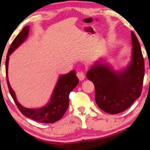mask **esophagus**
Wrapping results in <instances>:
<instances>
[{
  "label": "esophagus",
  "mask_w": 150,
  "mask_h": 150,
  "mask_svg": "<svg viewBox=\"0 0 150 150\" xmlns=\"http://www.w3.org/2000/svg\"><path fill=\"white\" fill-rule=\"evenodd\" d=\"M77 77L79 78V79L80 81H83L85 79V74L83 71L78 72L77 74Z\"/></svg>",
  "instance_id": "obj_1"
}]
</instances>
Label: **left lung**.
<instances>
[{
	"instance_id": "1",
	"label": "left lung",
	"mask_w": 150,
	"mask_h": 150,
	"mask_svg": "<svg viewBox=\"0 0 150 150\" xmlns=\"http://www.w3.org/2000/svg\"><path fill=\"white\" fill-rule=\"evenodd\" d=\"M131 60L125 68L115 70L105 60L97 61L87 73L95 87V101L101 110L116 115L126 110L142 93L144 60L138 38L133 32Z\"/></svg>"
}]
</instances>
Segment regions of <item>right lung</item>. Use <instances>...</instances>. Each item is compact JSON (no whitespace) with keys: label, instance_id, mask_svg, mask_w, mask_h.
<instances>
[{"label":"right lung","instance_id":"add662e5","mask_svg":"<svg viewBox=\"0 0 150 150\" xmlns=\"http://www.w3.org/2000/svg\"><path fill=\"white\" fill-rule=\"evenodd\" d=\"M29 30V26H25L18 35L15 38L9 48L6 60L7 85H8L9 92L14 103H16L22 115L26 116L27 118L39 122L54 123L60 120L67 110L69 102V93L78 85L79 81L76 76L75 71L72 70L67 74L61 75L59 76L50 100L45 106L38 108H28L20 105L17 100L15 92L12 88L9 83L8 77L9 56L27 39V38L28 37Z\"/></svg>","mask_w":150,"mask_h":150}]
</instances>
